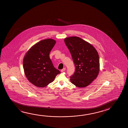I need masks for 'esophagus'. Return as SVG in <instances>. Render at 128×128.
I'll return each instance as SVG.
<instances>
[{
    "instance_id": "1",
    "label": "esophagus",
    "mask_w": 128,
    "mask_h": 128,
    "mask_svg": "<svg viewBox=\"0 0 128 128\" xmlns=\"http://www.w3.org/2000/svg\"><path fill=\"white\" fill-rule=\"evenodd\" d=\"M65 70H66V68H64L63 69H62V70H61V71L62 72H64V71H65Z\"/></svg>"
}]
</instances>
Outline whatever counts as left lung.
Returning a JSON list of instances; mask_svg holds the SVG:
<instances>
[{
  "label": "left lung",
  "mask_w": 128,
  "mask_h": 128,
  "mask_svg": "<svg viewBox=\"0 0 128 128\" xmlns=\"http://www.w3.org/2000/svg\"><path fill=\"white\" fill-rule=\"evenodd\" d=\"M64 41L76 67L74 74L70 77L71 82L79 88L87 86L97 78L100 72V58L97 50L79 37H68Z\"/></svg>",
  "instance_id": "obj_1"
}]
</instances>
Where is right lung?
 Masks as SVG:
<instances>
[{"mask_svg": "<svg viewBox=\"0 0 128 128\" xmlns=\"http://www.w3.org/2000/svg\"><path fill=\"white\" fill-rule=\"evenodd\" d=\"M56 41L51 38L37 42L27 51L23 58L24 74L28 81L38 87H45L60 73L52 64L49 57Z\"/></svg>", "mask_w": 128, "mask_h": 128, "instance_id": "right-lung-1", "label": "right lung"}]
</instances>
